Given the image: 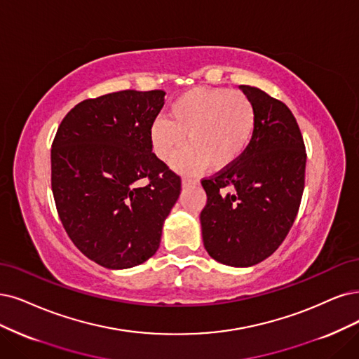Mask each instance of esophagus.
<instances>
[{
    "mask_svg": "<svg viewBox=\"0 0 359 359\" xmlns=\"http://www.w3.org/2000/svg\"><path fill=\"white\" fill-rule=\"evenodd\" d=\"M198 183H200V182L195 180V179H188V177H184V179L182 180V188H191V187H196Z\"/></svg>",
    "mask_w": 359,
    "mask_h": 359,
    "instance_id": "obj_1",
    "label": "esophagus"
}]
</instances>
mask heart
Segmentation results:
<instances>
[{"instance_id":"1","label":"heart","mask_w":359,"mask_h":359,"mask_svg":"<svg viewBox=\"0 0 359 359\" xmlns=\"http://www.w3.org/2000/svg\"><path fill=\"white\" fill-rule=\"evenodd\" d=\"M255 130V104L243 91L196 87L172 100L168 118L155 119L149 140L156 158L165 163L187 136L188 146L172 159V167L196 175L208 165L223 170L235 164L248 149Z\"/></svg>"}]
</instances>
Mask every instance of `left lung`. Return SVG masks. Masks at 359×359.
Listing matches in <instances>:
<instances>
[{"instance_id":"1","label":"left lung","mask_w":359,"mask_h":359,"mask_svg":"<svg viewBox=\"0 0 359 359\" xmlns=\"http://www.w3.org/2000/svg\"><path fill=\"white\" fill-rule=\"evenodd\" d=\"M256 109L245 154L216 176L203 179V241L215 260L248 268L283 244L296 220L304 188L306 151L294 115L263 90L240 86Z\"/></svg>"}]
</instances>
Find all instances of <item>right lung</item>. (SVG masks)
Wrapping results in <instances>:
<instances>
[{"instance_id":"add662e5","label":"right lung","mask_w":359,"mask_h":359,"mask_svg":"<svg viewBox=\"0 0 359 359\" xmlns=\"http://www.w3.org/2000/svg\"><path fill=\"white\" fill-rule=\"evenodd\" d=\"M165 91L124 90L72 108L51 144V189L72 243L108 269L159 248L180 177L152 152L149 128Z\"/></svg>"}]
</instances>
